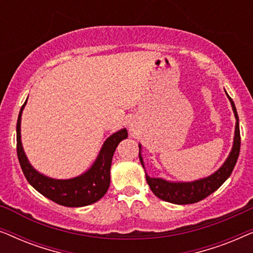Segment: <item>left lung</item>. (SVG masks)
Listing matches in <instances>:
<instances>
[{
    "label": "left lung",
    "mask_w": 253,
    "mask_h": 253,
    "mask_svg": "<svg viewBox=\"0 0 253 253\" xmlns=\"http://www.w3.org/2000/svg\"><path fill=\"white\" fill-rule=\"evenodd\" d=\"M228 98L230 100L235 117H236V129H235L233 150H231L226 162H224L222 167H221L217 171L214 172L213 175L191 183H170L161 178L150 177V176H147L146 174L147 184L150 185L152 192H153L158 198L168 203L178 204V205L198 203L204 198H206V197H209L211 193H213L215 190L219 189L220 186L226 182V179L229 177L231 172H233V169L237 162L238 154H240L241 133L240 126H238V115L236 112V107H235L233 99H231L229 95H228ZM139 160L144 167L143 158H141L140 153Z\"/></svg>",
    "instance_id": "obj_1"
}]
</instances>
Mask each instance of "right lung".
<instances>
[{
  "mask_svg": "<svg viewBox=\"0 0 253 253\" xmlns=\"http://www.w3.org/2000/svg\"><path fill=\"white\" fill-rule=\"evenodd\" d=\"M26 101L17 120V155L27 182L41 195L67 207L87 206L106 195L110 184V166L114 152L121 140L127 137L126 129L120 130L105 141L94 165L88 171L71 179H54L41 175L29 164L20 141V119Z\"/></svg>",
  "mask_w": 253,
  "mask_h": 253,
  "instance_id": "1",
  "label": "right lung"
}]
</instances>
